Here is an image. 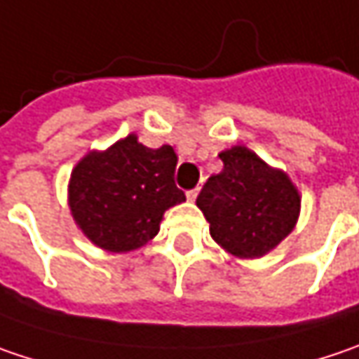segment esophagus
Here are the masks:
<instances>
[{
  "mask_svg": "<svg viewBox=\"0 0 359 359\" xmlns=\"http://www.w3.org/2000/svg\"><path fill=\"white\" fill-rule=\"evenodd\" d=\"M197 195H199V187H197V189H193V191H189V193H187V199L195 201L197 199Z\"/></svg>",
  "mask_w": 359,
  "mask_h": 359,
  "instance_id": "1",
  "label": "esophagus"
}]
</instances>
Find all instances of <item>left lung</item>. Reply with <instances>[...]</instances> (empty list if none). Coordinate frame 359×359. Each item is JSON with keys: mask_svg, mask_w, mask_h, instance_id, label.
I'll list each match as a JSON object with an SVG mask.
<instances>
[{"mask_svg": "<svg viewBox=\"0 0 359 359\" xmlns=\"http://www.w3.org/2000/svg\"><path fill=\"white\" fill-rule=\"evenodd\" d=\"M223 170L209 177L197 207L209 233L236 258H262L294 229L301 193L285 170L270 166L245 146L219 154Z\"/></svg>", "mask_w": 359, "mask_h": 359, "instance_id": "8db88e82", "label": "left lung"}]
</instances>
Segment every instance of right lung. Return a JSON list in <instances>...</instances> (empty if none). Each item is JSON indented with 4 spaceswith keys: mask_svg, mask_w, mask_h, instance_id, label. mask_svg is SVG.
I'll list each match as a JSON object with an SVG mask.
<instances>
[{
    "mask_svg": "<svg viewBox=\"0 0 359 359\" xmlns=\"http://www.w3.org/2000/svg\"><path fill=\"white\" fill-rule=\"evenodd\" d=\"M172 146L148 148L136 134L105 150H91L69 179V209L76 227L97 248L134 252L156 238L164 211L187 199L175 184Z\"/></svg>",
    "mask_w": 359,
    "mask_h": 359,
    "instance_id": "1",
    "label": "right lung"
}]
</instances>
